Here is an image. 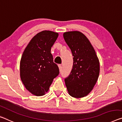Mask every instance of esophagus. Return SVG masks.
Returning <instances> with one entry per match:
<instances>
[{"instance_id":"34e87169","label":"esophagus","mask_w":122,"mask_h":122,"mask_svg":"<svg viewBox=\"0 0 122 122\" xmlns=\"http://www.w3.org/2000/svg\"><path fill=\"white\" fill-rule=\"evenodd\" d=\"M58 67H59V71H61V68H62V67H61V64H59L58 65Z\"/></svg>"}]
</instances>
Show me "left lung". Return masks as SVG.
Segmentation results:
<instances>
[{"label":"left lung","instance_id":"obj_1","mask_svg":"<svg viewBox=\"0 0 122 122\" xmlns=\"http://www.w3.org/2000/svg\"><path fill=\"white\" fill-rule=\"evenodd\" d=\"M64 39L71 51L73 66L65 78L69 95L74 98L86 97L92 91L98 81L100 64L94 49L88 39L78 31L63 34Z\"/></svg>","mask_w":122,"mask_h":122}]
</instances>
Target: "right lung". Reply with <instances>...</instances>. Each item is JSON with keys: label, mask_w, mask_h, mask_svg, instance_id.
<instances>
[{"label": "right lung", "mask_w": 122, "mask_h": 122, "mask_svg": "<svg viewBox=\"0 0 122 122\" xmlns=\"http://www.w3.org/2000/svg\"><path fill=\"white\" fill-rule=\"evenodd\" d=\"M58 33L44 30L35 35L24 50L20 61V77L25 88L33 95L47 92L54 78L59 74L53 62L51 47Z\"/></svg>", "instance_id": "1"}]
</instances>
